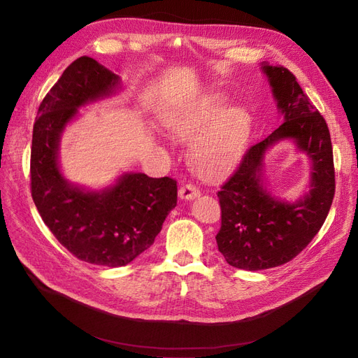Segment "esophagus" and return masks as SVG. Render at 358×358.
<instances>
[{
	"label": "esophagus",
	"mask_w": 358,
	"mask_h": 358,
	"mask_svg": "<svg viewBox=\"0 0 358 358\" xmlns=\"http://www.w3.org/2000/svg\"><path fill=\"white\" fill-rule=\"evenodd\" d=\"M200 194L199 187H196L194 184H182L181 187L178 189V196L180 199H185V200H192L194 197H197Z\"/></svg>",
	"instance_id": "1"
}]
</instances>
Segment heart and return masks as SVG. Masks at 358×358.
Listing matches in <instances>:
<instances>
[{
	"label": "heart",
	"instance_id": "heart-1",
	"mask_svg": "<svg viewBox=\"0 0 358 358\" xmlns=\"http://www.w3.org/2000/svg\"><path fill=\"white\" fill-rule=\"evenodd\" d=\"M225 110L221 98H210L184 108L168 121V131L177 141L189 142L190 161L203 178H220L236 166L252 131L245 108Z\"/></svg>",
	"mask_w": 358,
	"mask_h": 358
}]
</instances>
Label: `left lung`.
I'll use <instances>...</instances> for the list:
<instances>
[{"label": "left lung", "mask_w": 358, "mask_h": 358, "mask_svg": "<svg viewBox=\"0 0 358 358\" xmlns=\"http://www.w3.org/2000/svg\"><path fill=\"white\" fill-rule=\"evenodd\" d=\"M284 122L253 145L217 192L221 228L217 250L231 266L262 271L281 266L301 253L329 213L335 194V168L328 124L284 69L262 64ZM292 138L313 159L310 192L289 204L273 198L262 182V157L276 141Z\"/></svg>", "instance_id": "1"}]
</instances>
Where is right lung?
I'll list each match as a JSON object with an SVG mask.
<instances>
[{
	"instance_id": "add662e5",
	"label": "right lung",
	"mask_w": 358,
	"mask_h": 358,
	"mask_svg": "<svg viewBox=\"0 0 358 358\" xmlns=\"http://www.w3.org/2000/svg\"><path fill=\"white\" fill-rule=\"evenodd\" d=\"M118 76L90 57L64 70L39 105L30 150V192L45 225L79 260L118 268L153 244L171 209L177 181L124 174L113 187L86 192L70 184L58 166L59 137L77 108L110 96Z\"/></svg>"
}]
</instances>
